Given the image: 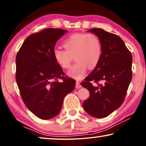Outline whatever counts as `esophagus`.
I'll return each instance as SVG.
<instances>
[{
  "label": "esophagus",
  "mask_w": 146,
  "mask_h": 146,
  "mask_svg": "<svg viewBox=\"0 0 146 146\" xmlns=\"http://www.w3.org/2000/svg\"><path fill=\"white\" fill-rule=\"evenodd\" d=\"M76 88H82V85L80 84V82H76Z\"/></svg>",
  "instance_id": "34e87169"
}]
</instances>
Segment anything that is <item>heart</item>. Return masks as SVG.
I'll return each mask as SVG.
<instances>
[{"label":"heart","instance_id":"b5f03b06","mask_svg":"<svg viewBox=\"0 0 146 146\" xmlns=\"http://www.w3.org/2000/svg\"><path fill=\"white\" fill-rule=\"evenodd\" d=\"M63 47L65 50H54V58L60 66L68 69L73 56L74 57L76 62L68 71V75L75 79H82L88 67L90 68L96 67L100 60L101 42L93 34H74L64 41Z\"/></svg>","mask_w":146,"mask_h":146}]
</instances>
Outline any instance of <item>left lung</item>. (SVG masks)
<instances>
[{
	"label": "left lung",
	"instance_id": "1",
	"mask_svg": "<svg viewBox=\"0 0 146 146\" xmlns=\"http://www.w3.org/2000/svg\"><path fill=\"white\" fill-rule=\"evenodd\" d=\"M88 32L96 35L102 44L99 62L82 86L88 90L90 96L82 104L84 110L92 116L103 118L122 104L132 78V56L122 39L102 29ZM104 85H94L99 81Z\"/></svg>",
	"mask_w": 146,
	"mask_h": 146
}]
</instances>
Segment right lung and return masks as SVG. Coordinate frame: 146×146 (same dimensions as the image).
<instances>
[{
  "label": "right lung",
  "mask_w": 146,
  "mask_h": 146,
  "mask_svg": "<svg viewBox=\"0 0 146 146\" xmlns=\"http://www.w3.org/2000/svg\"><path fill=\"white\" fill-rule=\"evenodd\" d=\"M67 32L46 29L30 35L16 58V81L22 98L27 108L40 119L56 116L64 97L75 87L74 80L63 76L53 55L58 40ZM58 78L63 81L58 82Z\"/></svg>",
  "instance_id": "add662e5"
}]
</instances>
